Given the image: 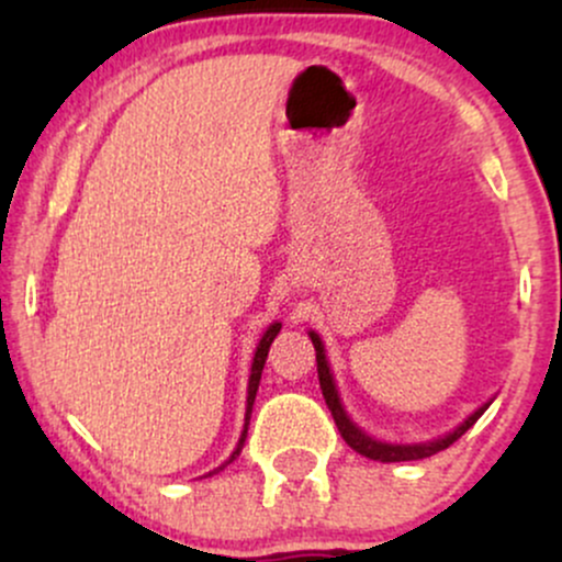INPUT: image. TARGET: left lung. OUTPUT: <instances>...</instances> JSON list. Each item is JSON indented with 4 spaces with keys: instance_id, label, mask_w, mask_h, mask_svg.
<instances>
[{
    "instance_id": "obj_1",
    "label": "left lung",
    "mask_w": 562,
    "mask_h": 562,
    "mask_svg": "<svg viewBox=\"0 0 562 562\" xmlns=\"http://www.w3.org/2000/svg\"><path fill=\"white\" fill-rule=\"evenodd\" d=\"M308 338H312L314 351H317V372H319L322 396H325L327 409L333 412V420H335V425H338L340 436H344V441L348 443V447H351L353 451H359V454H362V457H370V460H378V462H412V460H425V457H434V454H438V451L449 449L451 443H454L457 438L465 434V430L473 428L475 420H479L483 412L488 409V404H483L481 409H475L473 415H470L468 420L460 425V428H454L449 436L436 438V441H428V443H385V441H375V438L367 436L362 428H357V425L348 420L344 404H340V398H338V389H335L330 364H327V359H325V346H322V340H319L317 333H308Z\"/></svg>"
}]
</instances>
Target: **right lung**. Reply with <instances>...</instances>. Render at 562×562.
Segmentation results:
<instances>
[{"instance_id": "add662e5", "label": "right lung", "mask_w": 562, "mask_h": 562, "mask_svg": "<svg viewBox=\"0 0 562 562\" xmlns=\"http://www.w3.org/2000/svg\"><path fill=\"white\" fill-rule=\"evenodd\" d=\"M280 322H274V325H269V330L263 333V338L259 340V348H256V357H254V364H250V380H248V406H245V428H243V436L240 441H237V449L232 451V457L224 465H229L232 460H235L237 454L243 451V443H245V436H248V423H250V412H254V402H256V391H259V383H261V370L263 364H267V357H269V346H272V340L277 338V333H280ZM224 465L218 470H224Z\"/></svg>"}]
</instances>
